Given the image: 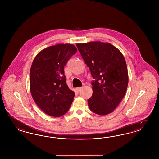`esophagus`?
<instances>
[{
    "label": "esophagus",
    "instance_id": "1",
    "mask_svg": "<svg viewBox=\"0 0 159 159\" xmlns=\"http://www.w3.org/2000/svg\"><path fill=\"white\" fill-rule=\"evenodd\" d=\"M81 89H82V87H79V88H76V90L77 92H80V91H81Z\"/></svg>",
    "mask_w": 159,
    "mask_h": 159
}]
</instances>
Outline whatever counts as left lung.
I'll list each match as a JSON object with an SVG mask.
<instances>
[{"label":"left lung","instance_id":"8db88e82","mask_svg":"<svg viewBox=\"0 0 159 159\" xmlns=\"http://www.w3.org/2000/svg\"><path fill=\"white\" fill-rule=\"evenodd\" d=\"M94 80L88 100L91 111L99 115L113 112L127 90L128 73L121 52L110 43L91 42L76 44Z\"/></svg>","mask_w":159,"mask_h":159}]
</instances>
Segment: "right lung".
<instances>
[{
	"instance_id": "add662e5",
	"label": "right lung",
	"mask_w": 159,
	"mask_h": 159,
	"mask_svg": "<svg viewBox=\"0 0 159 159\" xmlns=\"http://www.w3.org/2000/svg\"><path fill=\"white\" fill-rule=\"evenodd\" d=\"M77 52L72 44H59L44 49L31 66L30 88L32 97L46 114L58 117L66 113L75 93L66 83L64 67Z\"/></svg>"
}]
</instances>
